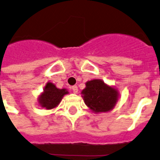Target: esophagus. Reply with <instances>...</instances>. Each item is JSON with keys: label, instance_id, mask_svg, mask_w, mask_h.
Masks as SVG:
<instances>
[{"label": "esophagus", "instance_id": "1", "mask_svg": "<svg viewBox=\"0 0 160 160\" xmlns=\"http://www.w3.org/2000/svg\"><path fill=\"white\" fill-rule=\"evenodd\" d=\"M72 92H74V93H78V89L77 86H72Z\"/></svg>", "mask_w": 160, "mask_h": 160}]
</instances>
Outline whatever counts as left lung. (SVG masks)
I'll use <instances>...</instances> for the list:
<instances>
[{"label":"left lung","instance_id":"obj_1","mask_svg":"<svg viewBox=\"0 0 160 160\" xmlns=\"http://www.w3.org/2000/svg\"><path fill=\"white\" fill-rule=\"evenodd\" d=\"M82 93L86 105L96 113L109 111L118 101L117 90L98 79L86 83V88Z\"/></svg>","mask_w":160,"mask_h":160}]
</instances>
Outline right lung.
I'll return each instance as SVG.
<instances>
[{
  "mask_svg": "<svg viewBox=\"0 0 160 160\" xmlns=\"http://www.w3.org/2000/svg\"><path fill=\"white\" fill-rule=\"evenodd\" d=\"M68 92L65 89H58L54 84L48 82L44 89V92L41 95L39 103L42 107L51 109L59 105L62 97Z\"/></svg>",
  "mask_w": 160,
  "mask_h": 160,
  "instance_id": "1",
  "label": "right lung"
}]
</instances>
